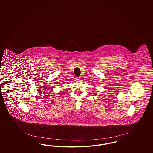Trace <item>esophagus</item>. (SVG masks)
Instances as JSON below:
<instances>
[{"label": "esophagus", "mask_w": 153, "mask_h": 153, "mask_svg": "<svg viewBox=\"0 0 153 153\" xmlns=\"http://www.w3.org/2000/svg\"><path fill=\"white\" fill-rule=\"evenodd\" d=\"M76 80H80V77H76Z\"/></svg>", "instance_id": "esophagus-1"}]
</instances>
